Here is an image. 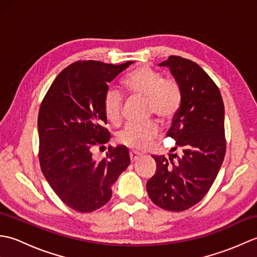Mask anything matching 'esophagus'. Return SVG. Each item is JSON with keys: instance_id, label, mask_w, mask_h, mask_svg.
Here are the masks:
<instances>
[{"instance_id": "1", "label": "esophagus", "mask_w": 257, "mask_h": 257, "mask_svg": "<svg viewBox=\"0 0 257 257\" xmlns=\"http://www.w3.org/2000/svg\"><path fill=\"white\" fill-rule=\"evenodd\" d=\"M129 156H130V161L136 162V161L139 159L141 155L138 154V152H136V151H130L129 152Z\"/></svg>"}]
</instances>
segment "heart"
Listing matches in <instances>:
<instances>
[{
  "instance_id": "b5f03b06",
  "label": "heart",
  "mask_w": 257,
  "mask_h": 257,
  "mask_svg": "<svg viewBox=\"0 0 257 257\" xmlns=\"http://www.w3.org/2000/svg\"><path fill=\"white\" fill-rule=\"evenodd\" d=\"M129 95L147 101V113H154L161 120L171 119L179 110L182 100L181 88L173 78H163L162 74L148 66H141L123 81ZM122 98L119 90L108 88L102 98V109L109 122L118 124L121 120ZM159 128L156 122L130 123L117 134L118 144L134 150H144L154 140Z\"/></svg>"
}]
</instances>
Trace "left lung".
<instances>
[{
  "label": "left lung",
  "mask_w": 257,
  "mask_h": 257,
  "mask_svg": "<svg viewBox=\"0 0 257 257\" xmlns=\"http://www.w3.org/2000/svg\"><path fill=\"white\" fill-rule=\"evenodd\" d=\"M159 66L170 69L181 88V105L167 136L176 140L171 151L181 149L182 156H152L157 170L147 191L156 205L180 212L204 198L220 171L226 146L224 103L214 81L194 62L170 56Z\"/></svg>",
  "instance_id": "left-lung-1"
}]
</instances>
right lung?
I'll return each mask as SVG.
<instances>
[{"mask_svg": "<svg viewBox=\"0 0 257 257\" xmlns=\"http://www.w3.org/2000/svg\"><path fill=\"white\" fill-rule=\"evenodd\" d=\"M134 62H76L58 74L38 112L40 165L58 198L73 210L92 212L111 198V187L130 165L123 146L97 162L91 148L110 139L102 109L109 84Z\"/></svg>", "mask_w": 257, "mask_h": 257, "instance_id": "add662e5", "label": "right lung"}]
</instances>
